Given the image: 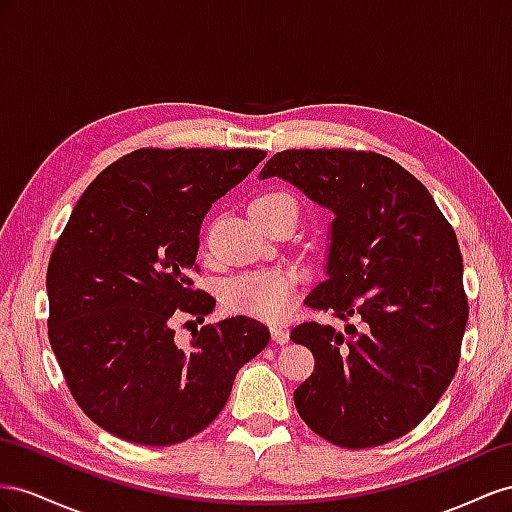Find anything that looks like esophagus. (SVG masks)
I'll list each match as a JSON object with an SVG mask.
<instances>
[{
	"label": "esophagus",
	"mask_w": 512,
	"mask_h": 512,
	"mask_svg": "<svg viewBox=\"0 0 512 512\" xmlns=\"http://www.w3.org/2000/svg\"><path fill=\"white\" fill-rule=\"evenodd\" d=\"M270 332H272V339H274V343L285 345V343L289 341V332H287V328H283V326H272V328H270Z\"/></svg>",
	"instance_id": "1"
}]
</instances>
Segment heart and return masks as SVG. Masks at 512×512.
I'll list each match as a JSON object with an SVG mask.
<instances>
[{"label": "heart", "mask_w": 512, "mask_h": 512, "mask_svg": "<svg viewBox=\"0 0 512 512\" xmlns=\"http://www.w3.org/2000/svg\"><path fill=\"white\" fill-rule=\"evenodd\" d=\"M279 203H294L291 195L270 191L251 201V210H270ZM298 208V206H296ZM296 300V274L274 268L246 272L229 281L223 294V302L231 313L257 317L264 321H281L289 315Z\"/></svg>", "instance_id": "heart-1"}]
</instances>
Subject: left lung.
Instances as JSON below:
<instances>
[{"mask_svg": "<svg viewBox=\"0 0 512 512\" xmlns=\"http://www.w3.org/2000/svg\"><path fill=\"white\" fill-rule=\"evenodd\" d=\"M274 175L334 214L328 279L304 304L347 321L345 332L317 321L291 330L315 356L296 410L341 448L397 440L457 373L470 309L455 229L425 184L382 154L285 150L259 178Z\"/></svg>", "mask_w": 512, "mask_h": 512, "instance_id": "1", "label": "left lung"}]
</instances>
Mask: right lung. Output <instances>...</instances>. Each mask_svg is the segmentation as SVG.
Masks as SVG:
<instances>
[{
    "label": "right lung",
    "instance_id": "add662e5",
    "mask_svg": "<svg viewBox=\"0 0 512 512\" xmlns=\"http://www.w3.org/2000/svg\"><path fill=\"white\" fill-rule=\"evenodd\" d=\"M264 150L141 148L85 188L47 270L49 341L70 394L98 427L171 446L221 414L236 373L270 341L238 315L175 345V319L216 300L193 287L203 216ZM188 324V321H186Z\"/></svg>",
    "mask_w": 512,
    "mask_h": 512
}]
</instances>
